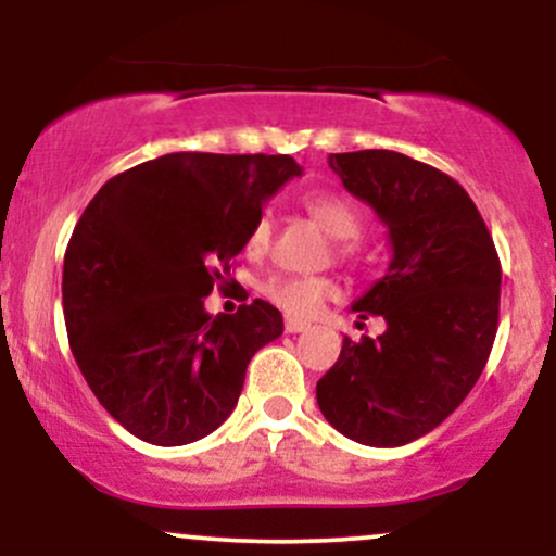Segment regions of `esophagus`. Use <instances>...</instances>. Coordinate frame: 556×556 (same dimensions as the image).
<instances>
[{
	"instance_id": "esophagus-1",
	"label": "esophagus",
	"mask_w": 556,
	"mask_h": 556,
	"mask_svg": "<svg viewBox=\"0 0 556 556\" xmlns=\"http://www.w3.org/2000/svg\"><path fill=\"white\" fill-rule=\"evenodd\" d=\"M308 327H311V324L308 321H300V318H292V316L285 318V331H287V334H300V331H305Z\"/></svg>"
}]
</instances>
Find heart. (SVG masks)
Here are the masks:
<instances>
[{
  "instance_id": "1",
  "label": "heart",
  "mask_w": 556,
  "mask_h": 556,
  "mask_svg": "<svg viewBox=\"0 0 556 556\" xmlns=\"http://www.w3.org/2000/svg\"><path fill=\"white\" fill-rule=\"evenodd\" d=\"M303 206L314 219L321 225L331 238H337V253L342 258L353 256L355 253V238L361 235L363 229V219L358 214V208L353 206L350 201H344L340 195L331 193H308L303 195ZM269 238H271V219L269 216H258L253 222L251 232H248L245 248L248 253L258 256L269 248ZM261 295H264L269 303L277 305L279 311H285L287 316L292 318H308L314 316L321 303L337 298L340 287H337L334 279L329 277H295V274H269L264 282L258 285Z\"/></svg>"
}]
</instances>
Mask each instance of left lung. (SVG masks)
Listing matches in <instances>:
<instances>
[{
  "instance_id": "1",
  "label": "left lung",
  "mask_w": 556,
  "mask_h": 556,
  "mask_svg": "<svg viewBox=\"0 0 556 556\" xmlns=\"http://www.w3.org/2000/svg\"><path fill=\"white\" fill-rule=\"evenodd\" d=\"M329 167L384 222L392 261L353 303L361 318L384 316L387 331L344 337L316 400L353 442L402 446L455 413L486 366L500 321V256L463 185L431 164L368 149L329 154Z\"/></svg>"
}]
</instances>
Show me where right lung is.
<instances>
[{"label": "right lung", "mask_w": 556, "mask_h": 556, "mask_svg": "<svg viewBox=\"0 0 556 556\" xmlns=\"http://www.w3.org/2000/svg\"><path fill=\"white\" fill-rule=\"evenodd\" d=\"M300 172L287 154L180 151L112 177L86 206L62 271L67 340L96 400L132 437L190 444L235 410L282 314L253 300L212 316L203 298L229 277L266 198Z\"/></svg>", "instance_id": "obj_1"}]
</instances>
